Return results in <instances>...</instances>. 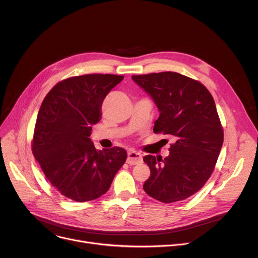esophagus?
Returning a JSON list of instances; mask_svg holds the SVG:
<instances>
[{
  "instance_id": "34e87169",
  "label": "esophagus",
  "mask_w": 258,
  "mask_h": 258,
  "mask_svg": "<svg viewBox=\"0 0 258 258\" xmlns=\"http://www.w3.org/2000/svg\"><path fill=\"white\" fill-rule=\"evenodd\" d=\"M142 161V154L138 152H128L126 162L130 165H136Z\"/></svg>"
}]
</instances>
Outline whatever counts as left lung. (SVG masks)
I'll use <instances>...</instances> for the list:
<instances>
[{
	"label": "left lung",
	"mask_w": 258,
	"mask_h": 258,
	"mask_svg": "<svg viewBox=\"0 0 258 258\" xmlns=\"http://www.w3.org/2000/svg\"><path fill=\"white\" fill-rule=\"evenodd\" d=\"M132 79L158 107L154 133L175 139L168 157L143 158L151 169L144 191L163 203L185 200L210 178L223 145L214 100L201 83L177 72L133 75Z\"/></svg>",
	"instance_id": "left-lung-1"
}]
</instances>
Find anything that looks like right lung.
<instances>
[{
	"mask_svg": "<svg viewBox=\"0 0 258 258\" xmlns=\"http://www.w3.org/2000/svg\"><path fill=\"white\" fill-rule=\"evenodd\" d=\"M123 76L88 74L64 79L47 94L37 114L32 153L46 178L64 196L88 202L104 195L127 154L99 151L89 138L106 95Z\"/></svg>",
	"mask_w": 258,
	"mask_h": 258,
	"instance_id": "add662e5",
	"label": "right lung"
}]
</instances>
